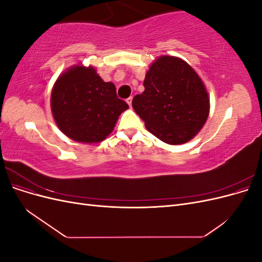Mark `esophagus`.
<instances>
[{
	"label": "esophagus",
	"mask_w": 262,
	"mask_h": 262,
	"mask_svg": "<svg viewBox=\"0 0 262 262\" xmlns=\"http://www.w3.org/2000/svg\"><path fill=\"white\" fill-rule=\"evenodd\" d=\"M126 102H128V105L131 107V105H132V97H129L128 99H126Z\"/></svg>",
	"instance_id": "esophagus-1"
}]
</instances>
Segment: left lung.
I'll return each mask as SVG.
<instances>
[{"label": "left lung", "mask_w": 262, "mask_h": 262, "mask_svg": "<svg viewBox=\"0 0 262 262\" xmlns=\"http://www.w3.org/2000/svg\"><path fill=\"white\" fill-rule=\"evenodd\" d=\"M145 90L132 107L146 129L167 144L191 140L209 116L210 99L194 70L184 60L164 55L146 72Z\"/></svg>", "instance_id": "8db88e82"}]
</instances>
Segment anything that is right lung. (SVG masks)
Here are the masks:
<instances>
[{
    "label": "right lung",
    "mask_w": 262,
    "mask_h": 262,
    "mask_svg": "<svg viewBox=\"0 0 262 262\" xmlns=\"http://www.w3.org/2000/svg\"><path fill=\"white\" fill-rule=\"evenodd\" d=\"M128 108L118 98L116 86L102 81L92 67L71 68L59 76L51 93V110L59 129L83 143L105 140Z\"/></svg>",
    "instance_id": "obj_1"
}]
</instances>
